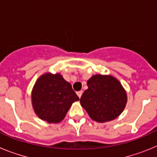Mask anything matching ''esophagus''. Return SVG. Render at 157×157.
Here are the masks:
<instances>
[{"label":"esophagus","instance_id":"34e87169","mask_svg":"<svg viewBox=\"0 0 157 157\" xmlns=\"http://www.w3.org/2000/svg\"><path fill=\"white\" fill-rule=\"evenodd\" d=\"M82 91H78V92H77V95L78 96V98H81V97H82Z\"/></svg>","mask_w":157,"mask_h":157}]
</instances>
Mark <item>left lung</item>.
Masks as SVG:
<instances>
[{
    "instance_id": "left-lung-1",
    "label": "left lung",
    "mask_w": 157,
    "mask_h": 157,
    "mask_svg": "<svg viewBox=\"0 0 157 157\" xmlns=\"http://www.w3.org/2000/svg\"><path fill=\"white\" fill-rule=\"evenodd\" d=\"M87 86L80 103L93 120L109 122L123 112L127 101V93L116 78L95 75L87 81Z\"/></svg>"
}]
</instances>
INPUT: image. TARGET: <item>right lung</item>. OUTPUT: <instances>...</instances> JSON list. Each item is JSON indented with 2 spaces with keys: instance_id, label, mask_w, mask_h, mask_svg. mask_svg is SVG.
Here are the masks:
<instances>
[{
  "instance_id": "1",
  "label": "right lung",
  "mask_w": 157,
  "mask_h": 157,
  "mask_svg": "<svg viewBox=\"0 0 157 157\" xmlns=\"http://www.w3.org/2000/svg\"><path fill=\"white\" fill-rule=\"evenodd\" d=\"M31 99L34 112L41 120L58 123L64 119L72 103L79 98L61 75L45 73L36 81Z\"/></svg>"
}]
</instances>
